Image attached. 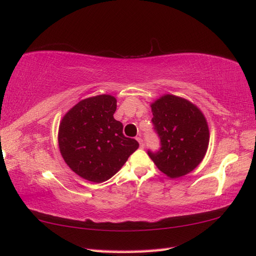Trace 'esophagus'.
Instances as JSON below:
<instances>
[{
	"mask_svg": "<svg viewBox=\"0 0 256 256\" xmlns=\"http://www.w3.org/2000/svg\"><path fill=\"white\" fill-rule=\"evenodd\" d=\"M136 140H138V142H140V148H144V146H145V144H144V140L142 138V135L140 134L138 138H136Z\"/></svg>",
	"mask_w": 256,
	"mask_h": 256,
	"instance_id": "esophagus-1",
	"label": "esophagus"
}]
</instances>
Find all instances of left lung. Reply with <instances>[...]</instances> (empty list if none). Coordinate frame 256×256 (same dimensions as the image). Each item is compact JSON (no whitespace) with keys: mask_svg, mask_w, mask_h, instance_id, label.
Segmentation results:
<instances>
[{"mask_svg":"<svg viewBox=\"0 0 256 256\" xmlns=\"http://www.w3.org/2000/svg\"><path fill=\"white\" fill-rule=\"evenodd\" d=\"M152 112L160 150H148V156L172 179L193 171L208 148L210 130L204 114L188 100L174 94H164L152 102Z\"/></svg>","mask_w":256,"mask_h":256,"instance_id":"left-lung-1","label":"left lung"}]
</instances>
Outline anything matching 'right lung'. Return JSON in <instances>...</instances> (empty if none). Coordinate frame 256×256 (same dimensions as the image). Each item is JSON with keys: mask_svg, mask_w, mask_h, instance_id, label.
<instances>
[{"mask_svg": "<svg viewBox=\"0 0 256 256\" xmlns=\"http://www.w3.org/2000/svg\"><path fill=\"white\" fill-rule=\"evenodd\" d=\"M116 99L99 94L80 101L58 128V147L68 167L90 182L109 180L138 148L123 135V124L114 118Z\"/></svg>", "mask_w": 256, "mask_h": 256, "instance_id": "1", "label": "right lung"}]
</instances>
